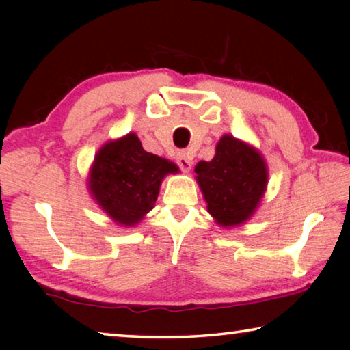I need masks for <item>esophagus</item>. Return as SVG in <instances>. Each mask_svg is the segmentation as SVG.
I'll return each mask as SVG.
<instances>
[{
    "label": "esophagus",
    "mask_w": 350,
    "mask_h": 350,
    "mask_svg": "<svg viewBox=\"0 0 350 350\" xmlns=\"http://www.w3.org/2000/svg\"><path fill=\"white\" fill-rule=\"evenodd\" d=\"M176 162H177V165H179L182 171H189V170H191V157H189L188 152H185V151L177 152Z\"/></svg>",
    "instance_id": "esophagus-1"
}]
</instances>
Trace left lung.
I'll return each instance as SVG.
<instances>
[{"instance_id": "8db88e82", "label": "left lung", "mask_w": 350, "mask_h": 350, "mask_svg": "<svg viewBox=\"0 0 350 350\" xmlns=\"http://www.w3.org/2000/svg\"><path fill=\"white\" fill-rule=\"evenodd\" d=\"M194 171L206 210L222 227L241 225L253 216L269 179L259 151L230 134L217 142L215 157L199 162Z\"/></svg>"}]
</instances>
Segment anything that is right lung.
<instances>
[{
	"instance_id": "obj_1",
	"label": "right lung",
	"mask_w": 350,
	"mask_h": 350,
	"mask_svg": "<svg viewBox=\"0 0 350 350\" xmlns=\"http://www.w3.org/2000/svg\"><path fill=\"white\" fill-rule=\"evenodd\" d=\"M177 171V165L146 152L137 135L129 133L100 148L88 185L112 221L134 227L152 210L163 177Z\"/></svg>"
}]
</instances>
